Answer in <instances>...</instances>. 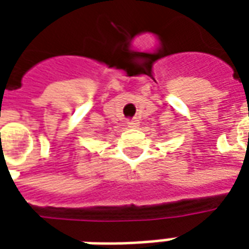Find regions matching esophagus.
I'll return each instance as SVG.
<instances>
[{
    "label": "esophagus",
    "mask_w": 249,
    "mask_h": 249,
    "mask_svg": "<svg viewBox=\"0 0 249 249\" xmlns=\"http://www.w3.org/2000/svg\"><path fill=\"white\" fill-rule=\"evenodd\" d=\"M126 125H128V128H136V126L139 125V120H137V119L128 120V123H126Z\"/></svg>",
    "instance_id": "obj_1"
}]
</instances>
